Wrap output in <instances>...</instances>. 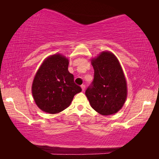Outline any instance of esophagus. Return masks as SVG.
Returning <instances> with one entry per match:
<instances>
[{"mask_svg":"<svg viewBox=\"0 0 159 159\" xmlns=\"http://www.w3.org/2000/svg\"><path fill=\"white\" fill-rule=\"evenodd\" d=\"M81 88H82V90L84 91L85 89V85H81Z\"/></svg>","mask_w":159,"mask_h":159,"instance_id":"34e87169","label":"esophagus"}]
</instances>
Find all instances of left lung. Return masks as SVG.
I'll list each match as a JSON object with an SVG mask.
<instances>
[{
	"mask_svg": "<svg viewBox=\"0 0 159 159\" xmlns=\"http://www.w3.org/2000/svg\"><path fill=\"white\" fill-rule=\"evenodd\" d=\"M94 79L85 90L93 107L104 116L117 113L127 98V83L121 66L111 52L103 51L92 59Z\"/></svg>",
	"mask_w": 159,
	"mask_h": 159,
	"instance_id": "obj_1",
	"label": "left lung"
}]
</instances>
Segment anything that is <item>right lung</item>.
I'll return each instance as SVG.
<instances>
[{"instance_id":"add662e5","label":"right lung","mask_w":159,"mask_h":159,"mask_svg":"<svg viewBox=\"0 0 159 159\" xmlns=\"http://www.w3.org/2000/svg\"><path fill=\"white\" fill-rule=\"evenodd\" d=\"M68 66V59L55 54L45 59L38 70L31 90L36 105L42 111L49 114L62 111L70 105L74 95L81 92Z\"/></svg>"}]
</instances>
